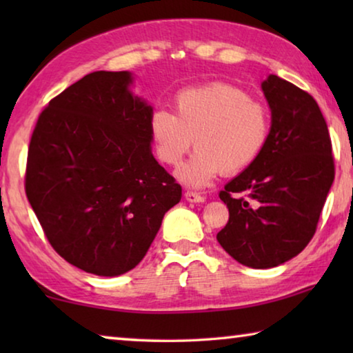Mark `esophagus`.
Masks as SVG:
<instances>
[{"instance_id": "1", "label": "esophagus", "mask_w": 353, "mask_h": 353, "mask_svg": "<svg viewBox=\"0 0 353 353\" xmlns=\"http://www.w3.org/2000/svg\"><path fill=\"white\" fill-rule=\"evenodd\" d=\"M185 199L188 202H204L205 198L201 196L199 193H194V191H185Z\"/></svg>"}]
</instances>
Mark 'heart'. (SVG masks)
<instances>
[{
    "label": "heart",
    "mask_w": 353,
    "mask_h": 353,
    "mask_svg": "<svg viewBox=\"0 0 353 353\" xmlns=\"http://www.w3.org/2000/svg\"><path fill=\"white\" fill-rule=\"evenodd\" d=\"M271 132L270 112L232 83L185 88L174 98V113L154 112L151 135L157 157L176 168L190 148L193 159L179 171L191 187H205L221 171L236 174L252 165Z\"/></svg>",
    "instance_id": "heart-1"
}]
</instances>
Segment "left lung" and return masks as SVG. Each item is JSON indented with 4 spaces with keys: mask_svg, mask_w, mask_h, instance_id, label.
Returning a JSON list of instances; mask_svg holds the SVG:
<instances>
[{
    "mask_svg": "<svg viewBox=\"0 0 353 353\" xmlns=\"http://www.w3.org/2000/svg\"><path fill=\"white\" fill-rule=\"evenodd\" d=\"M271 132L252 165L219 191L229 221L216 235L232 259L266 270L312 240L334 179L332 140L312 94L271 74L261 83Z\"/></svg>",
    "mask_w": 353,
    "mask_h": 353,
    "instance_id": "1",
    "label": "left lung"
}]
</instances>
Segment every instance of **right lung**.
I'll return each mask as SVG.
<instances>
[{"instance_id":"right-lung-1","label":"right lung","mask_w":353,"mask_h":353,"mask_svg":"<svg viewBox=\"0 0 353 353\" xmlns=\"http://www.w3.org/2000/svg\"><path fill=\"white\" fill-rule=\"evenodd\" d=\"M129 71H94L40 113L25 190L52 249L79 270L115 277L146 255L182 187L151 152L152 107Z\"/></svg>"}]
</instances>
